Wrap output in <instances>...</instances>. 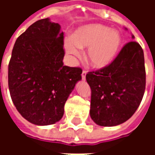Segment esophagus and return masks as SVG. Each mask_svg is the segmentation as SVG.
<instances>
[{"label":"esophagus","mask_w":155,"mask_h":155,"mask_svg":"<svg viewBox=\"0 0 155 155\" xmlns=\"http://www.w3.org/2000/svg\"><path fill=\"white\" fill-rule=\"evenodd\" d=\"M86 74H87L86 71H82V74H81V77H82V80H83V81H84V80H85V75H86Z\"/></svg>","instance_id":"1"}]
</instances>
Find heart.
Masks as SVG:
<instances>
[{
	"instance_id": "b5f03b06",
	"label": "heart",
	"mask_w": 155,
	"mask_h": 155,
	"mask_svg": "<svg viewBox=\"0 0 155 155\" xmlns=\"http://www.w3.org/2000/svg\"><path fill=\"white\" fill-rule=\"evenodd\" d=\"M121 45L119 32L102 25H90L78 30L68 38L64 48L72 57H80L81 49L89 48L87 60L93 67L101 69L113 61Z\"/></svg>"
}]
</instances>
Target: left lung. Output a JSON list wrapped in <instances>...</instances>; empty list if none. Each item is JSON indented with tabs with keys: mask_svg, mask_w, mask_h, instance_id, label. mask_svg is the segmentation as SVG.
I'll use <instances>...</instances> for the list:
<instances>
[{
	"mask_svg": "<svg viewBox=\"0 0 155 155\" xmlns=\"http://www.w3.org/2000/svg\"><path fill=\"white\" fill-rule=\"evenodd\" d=\"M86 81L91 90L90 114L94 123L115 126L125 122L140 106L145 91L143 49L136 41L128 42L110 64L88 72Z\"/></svg>",
	"mask_w": 155,
	"mask_h": 155,
	"instance_id": "left-lung-1",
	"label": "left lung"
}]
</instances>
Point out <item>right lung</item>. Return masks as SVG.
Listing matches in <instances>:
<instances>
[{"mask_svg": "<svg viewBox=\"0 0 155 155\" xmlns=\"http://www.w3.org/2000/svg\"><path fill=\"white\" fill-rule=\"evenodd\" d=\"M61 25L41 19L16 39L8 65L10 94L20 114L36 125L53 124L77 81L80 67L64 65Z\"/></svg>", "mask_w": 155, "mask_h": 155, "instance_id": "obj_1", "label": "right lung"}]
</instances>
